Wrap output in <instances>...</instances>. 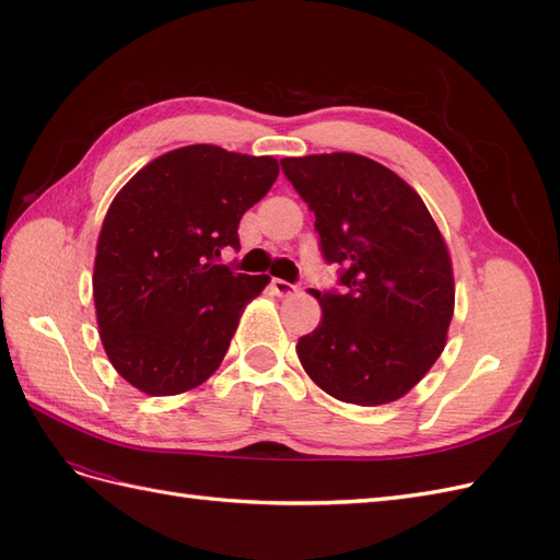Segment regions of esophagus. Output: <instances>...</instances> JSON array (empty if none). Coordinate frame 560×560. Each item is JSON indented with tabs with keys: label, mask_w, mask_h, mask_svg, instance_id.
<instances>
[{
	"label": "esophagus",
	"mask_w": 560,
	"mask_h": 560,
	"mask_svg": "<svg viewBox=\"0 0 560 560\" xmlns=\"http://www.w3.org/2000/svg\"><path fill=\"white\" fill-rule=\"evenodd\" d=\"M270 287H273V292H276L278 296H290V294H294V292H296V287H294L292 282L280 280V278H273V280H270Z\"/></svg>",
	"instance_id": "1"
}]
</instances>
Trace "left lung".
I'll use <instances>...</instances> for the list:
<instances>
[{
  "label": "left lung",
  "instance_id": "1",
  "mask_svg": "<svg viewBox=\"0 0 560 560\" xmlns=\"http://www.w3.org/2000/svg\"><path fill=\"white\" fill-rule=\"evenodd\" d=\"M282 173L315 214L319 252L341 290H313L322 306L296 354L331 397L378 406L428 374L453 317V270L425 202L385 165L358 154L282 159Z\"/></svg>",
  "mask_w": 560,
  "mask_h": 560
}]
</instances>
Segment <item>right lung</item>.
<instances>
[{"instance_id":"1","label":"right lung","mask_w":560,"mask_h":560,"mask_svg":"<svg viewBox=\"0 0 560 560\" xmlns=\"http://www.w3.org/2000/svg\"><path fill=\"white\" fill-rule=\"evenodd\" d=\"M278 177L270 156L191 144L144 165L112 200L93 299L109 362L147 395H179L222 364L268 276L217 264Z\"/></svg>"}]
</instances>
